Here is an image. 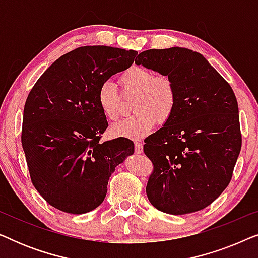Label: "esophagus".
Here are the masks:
<instances>
[{"label": "esophagus", "mask_w": 258, "mask_h": 258, "mask_svg": "<svg viewBox=\"0 0 258 258\" xmlns=\"http://www.w3.org/2000/svg\"><path fill=\"white\" fill-rule=\"evenodd\" d=\"M135 153L136 154H141L143 151V144L141 142H135Z\"/></svg>", "instance_id": "34e87169"}]
</instances>
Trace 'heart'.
I'll return each instance as SVG.
<instances>
[{"label": "heart", "mask_w": 258, "mask_h": 258, "mask_svg": "<svg viewBox=\"0 0 258 258\" xmlns=\"http://www.w3.org/2000/svg\"><path fill=\"white\" fill-rule=\"evenodd\" d=\"M122 93L125 97L135 96L133 111L135 115L112 125L111 134L117 137L139 140L147 136L156 124L168 122L177 107V90L170 77L155 75L141 66H132L119 76ZM97 102L109 121H117L122 112V95L111 82L101 84Z\"/></svg>", "instance_id": "b5f03b06"}]
</instances>
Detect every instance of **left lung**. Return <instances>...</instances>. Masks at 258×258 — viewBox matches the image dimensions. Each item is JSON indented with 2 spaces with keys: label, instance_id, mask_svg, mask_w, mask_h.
I'll return each instance as SVG.
<instances>
[{
  "label": "left lung",
  "instance_id": "8db88e82",
  "mask_svg": "<svg viewBox=\"0 0 258 258\" xmlns=\"http://www.w3.org/2000/svg\"><path fill=\"white\" fill-rule=\"evenodd\" d=\"M137 66L167 75L177 90L172 117L143 146L154 169L147 196L160 211L202 210L224 191L242 147L238 104L230 84L199 52L149 49Z\"/></svg>",
  "mask_w": 258,
  "mask_h": 258
}]
</instances>
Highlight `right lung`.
<instances>
[{"label": "right lung", "instance_id": "1", "mask_svg": "<svg viewBox=\"0 0 258 258\" xmlns=\"http://www.w3.org/2000/svg\"><path fill=\"white\" fill-rule=\"evenodd\" d=\"M136 55L107 45L76 48L56 59L28 95L21 135L28 170L35 189L56 209L94 210L115 168L134 154L125 137L101 142L108 122L97 93Z\"/></svg>", "mask_w": 258, "mask_h": 258}]
</instances>
